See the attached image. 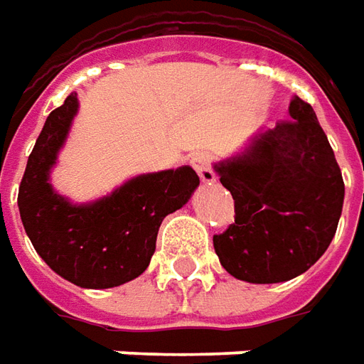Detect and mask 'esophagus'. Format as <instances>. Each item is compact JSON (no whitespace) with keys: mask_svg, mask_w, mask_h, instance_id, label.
Masks as SVG:
<instances>
[{"mask_svg":"<svg viewBox=\"0 0 364 364\" xmlns=\"http://www.w3.org/2000/svg\"><path fill=\"white\" fill-rule=\"evenodd\" d=\"M191 165L195 171L199 173V177H201V181L205 185H211V183L217 181V177H215L213 169H211V157L207 155V153H195L191 157Z\"/></svg>","mask_w":364,"mask_h":364,"instance_id":"1","label":"esophagus"}]
</instances>
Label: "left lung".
<instances>
[{
  "mask_svg": "<svg viewBox=\"0 0 364 364\" xmlns=\"http://www.w3.org/2000/svg\"><path fill=\"white\" fill-rule=\"evenodd\" d=\"M289 117L213 165L235 199V223L215 235L229 275L269 285L303 275L337 233L345 183L313 107L291 99Z\"/></svg>",
  "mask_w": 364,
  "mask_h": 364,
  "instance_id": "8db88e82",
  "label": "left lung"
}]
</instances>
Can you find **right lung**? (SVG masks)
I'll return each instance as SVG.
<instances>
[{
	"label": "right lung",
	"instance_id": "1",
	"mask_svg": "<svg viewBox=\"0 0 364 364\" xmlns=\"http://www.w3.org/2000/svg\"><path fill=\"white\" fill-rule=\"evenodd\" d=\"M79 111L77 93L53 109L27 159L17 207L37 255L83 289L129 283L149 267L161 221L199 187L189 165L141 173L89 203H73L51 185V171Z\"/></svg>",
	"mask_w": 364,
	"mask_h": 364
}]
</instances>
